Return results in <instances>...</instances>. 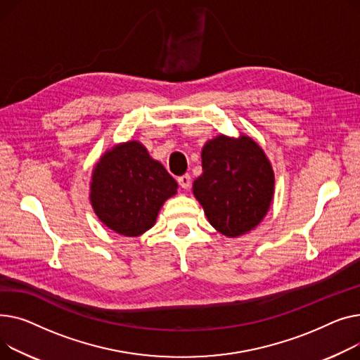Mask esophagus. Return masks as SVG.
<instances>
[{
    "label": "esophagus",
    "instance_id": "esophagus-1",
    "mask_svg": "<svg viewBox=\"0 0 360 360\" xmlns=\"http://www.w3.org/2000/svg\"><path fill=\"white\" fill-rule=\"evenodd\" d=\"M177 181H179L180 187L188 188L190 184H192V177H190V174H183V176H180V177L177 179Z\"/></svg>",
    "mask_w": 360,
    "mask_h": 360
}]
</instances>
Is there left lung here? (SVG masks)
I'll return each instance as SVG.
<instances>
[{"label":"left lung","instance_id":"1","mask_svg":"<svg viewBox=\"0 0 360 360\" xmlns=\"http://www.w3.org/2000/svg\"><path fill=\"white\" fill-rule=\"evenodd\" d=\"M203 173L193 193L221 234L238 237L267 214L274 177L262 148L248 136H217L202 150Z\"/></svg>","mask_w":360,"mask_h":360}]
</instances>
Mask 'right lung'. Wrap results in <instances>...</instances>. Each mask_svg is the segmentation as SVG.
Returning a JSON list of instances; mask_svg holds the SVG:
<instances>
[{
  "label": "right lung",
  "mask_w": 360,
  "mask_h": 360,
  "mask_svg": "<svg viewBox=\"0 0 360 360\" xmlns=\"http://www.w3.org/2000/svg\"><path fill=\"white\" fill-rule=\"evenodd\" d=\"M177 192L176 180L136 141L115 146L97 162L91 205L117 234L138 237L150 229L162 203Z\"/></svg>",
  "instance_id": "right-lung-1"
}]
</instances>
